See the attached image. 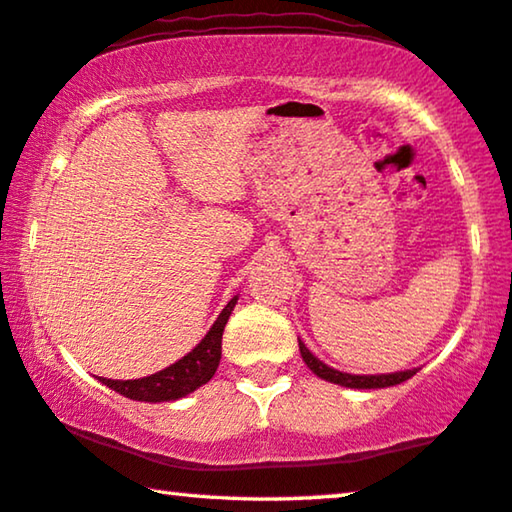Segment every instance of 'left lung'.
<instances>
[{
    "mask_svg": "<svg viewBox=\"0 0 512 512\" xmlns=\"http://www.w3.org/2000/svg\"><path fill=\"white\" fill-rule=\"evenodd\" d=\"M300 343V355L304 359V364L316 373L320 380H327L332 384H338V387H348V389H384V387H393V384H400L405 380H410L412 375L419 373V368H410V371H396V373H380V375H352V373H343L336 371V368L327 366L325 361H320L313 352L306 348L302 343V338H297Z\"/></svg>",
    "mask_w": 512,
    "mask_h": 512,
    "instance_id": "obj_1",
    "label": "left lung"
}]
</instances>
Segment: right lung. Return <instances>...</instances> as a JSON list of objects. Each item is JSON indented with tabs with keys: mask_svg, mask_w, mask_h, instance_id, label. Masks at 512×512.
Here are the masks:
<instances>
[{
	"mask_svg": "<svg viewBox=\"0 0 512 512\" xmlns=\"http://www.w3.org/2000/svg\"><path fill=\"white\" fill-rule=\"evenodd\" d=\"M235 304H238V295L224 306L217 320L212 322L208 334L196 343V348L187 352L183 359H178L176 364L148 377H139V380H107V377H100V382L121 393V396L141 400V403H169V400L190 396L192 391L210 382L217 371L219 359H222V334Z\"/></svg>",
	"mask_w": 512,
	"mask_h": 512,
	"instance_id": "add662e5",
	"label": "right lung"
}]
</instances>
